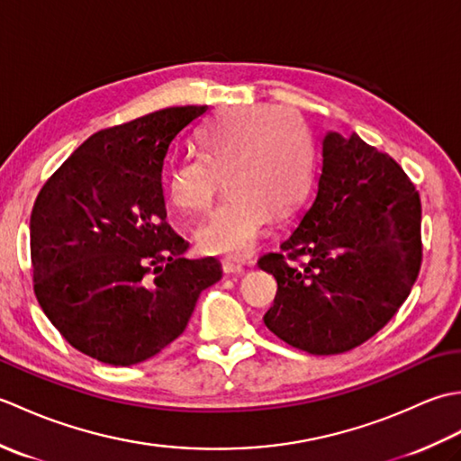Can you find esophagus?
<instances>
[{
  "instance_id": "1",
  "label": "esophagus",
  "mask_w": 461,
  "mask_h": 461,
  "mask_svg": "<svg viewBox=\"0 0 461 461\" xmlns=\"http://www.w3.org/2000/svg\"><path fill=\"white\" fill-rule=\"evenodd\" d=\"M221 267L225 273H243L246 271V263H241L238 259H223Z\"/></svg>"
}]
</instances>
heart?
<instances>
[{
    "label": "heart",
    "mask_w": 461,
    "mask_h": 461,
    "mask_svg": "<svg viewBox=\"0 0 461 461\" xmlns=\"http://www.w3.org/2000/svg\"><path fill=\"white\" fill-rule=\"evenodd\" d=\"M200 156L172 166L166 182L170 202L203 213L221 188L230 192L200 225L195 240L210 256L241 258L258 246L271 212L291 213L305 195L312 152L305 124L287 109L246 106L215 116L198 132Z\"/></svg>",
    "instance_id": "1"
}]
</instances>
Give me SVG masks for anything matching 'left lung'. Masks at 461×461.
<instances>
[{"instance_id": "8db88e82", "label": "left lung", "mask_w": 461, "mask_h": 461, "mask_svg": "<svg viewBox=\"0 0 461 461\" xmlns=\"http://www.w3.org/2000/svg\"><path fill=\"white\" fill-rule=\"evenodd\" d=\"M321 164L297 230L258 261L277 281L263 321L309 355H340L375 337L412 291L422 203L393 156L355 132H329Z\"/></svg>"}]
</instances>
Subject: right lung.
I'll use <instances>...</instances> for the list:
<instances>
[{"label":"right lung","mask_w":461,"mask_h":461,"mask_svg":"<svg viewBox=\"0 0 461 461\" xmlns=\"http://www.w3.org/2000/svg\"><path fill=\"white\" fill-rule=\"evenodd\" d=\"M205 111L172 106L95 132L37 194L35 297L68 345L104 365L158 355L221 277L213 258H184L162 188L174 139Z\"/></svg>","instance_id":"add662e5"}]
</instances>
